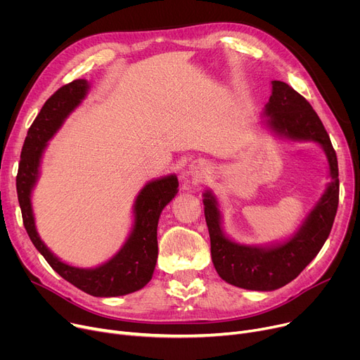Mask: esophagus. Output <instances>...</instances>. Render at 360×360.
Wrapping results in <instances>:
<instances>
[{"instance_id": "34e87169", "label": "esophagus", "mask_w": 360, "mask_h": 360, "mask_svg": "<svg viewBox=\"0 0 360 360\" xmlns=\"http://www.w3.org/2000/svg\"><path fill=\"white\" fill-rule=\"evenodd\" d=\"M191 170H193V172H197V169H195V167H191Z\"/></svg>"}]
</instances>
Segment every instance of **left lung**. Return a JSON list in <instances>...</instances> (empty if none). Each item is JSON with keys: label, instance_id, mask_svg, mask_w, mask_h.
<instances>
[{"label": "left lung", "instance_id": "8db88e82", "mask_svg": "<svg viewBox=\"0 0 360 360\" xmlns=\"http://www.w3.org/2000/svg\"><path fill=\"white\" fill-rule=\"evenodd\" d=\"M266 113L270 117L269 124L278 134L293 140H314L324 147L331 182L300 231L289 242L269 250L245 247L226 238L220 229L217 202L210 193L204 194V216L214 269L224 281L250 290H274L296 278L323 248L338 207L335 150L311 103L289 84L274 80Z\"/></svg>", "mask_w": 360, "mask_h": 360}]
</instances>
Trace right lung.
Wrapping results in <instances>:
<instances>
[{"instance_id": "obj_1", "label": "right lung", "mask_w": 360, "mask_h": 360, "mask_svg": "<svg viewBox=\"0 0 360 360\" xmlns=\"http://www.w3.org/2000/svg\"><path fill=\"white\" fill-rule=\"evenodd\" d=\"M86 80H74L56 90L45 102L27 131L15 186L26 232L49 266L71 285L91 296H121L140 290L153 276L158 261V221L163 207L178 191V179L170 175L147 184L136 201V223L124 248L103 266L93 270L75 269L61 262L46 247L34 229L30 193L36 182L42 151L68 113L87 91Z\"/></svg>"}]
</instances>
